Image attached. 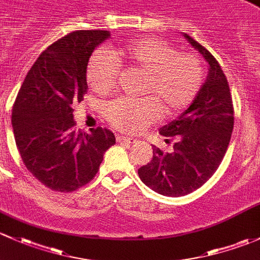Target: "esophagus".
I'll return each instance as SVG.
<instances>
[{
	"label": "esophagus",
	"instance_id": "obj_1",
	"mask_svg": "<svg viewBox=\"0 0 260 260\" xmlns=\"http://www.w3.org/2000/svg\"><path fill=\"white\" fill-rule=\"evenodd\" d=\"M116 141L119 144H125V145H133V144L138 143V140H136V139L125 138V136H117Z\"/></svg>",
	"mask_w": 260,
	"mask_h": 260
}]
</instances>
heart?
<instances>
[{
	"instance_id": "1",
	"label": "heart",
	"mask_w": 260,
	"mask_h": 260,
	"mask_svg": "<svg viewBox=\"0 0 260 260\" xmlns=\"http://www.w3.org/2000/svg\"><path fill=\"white\" fill-rule=\"evenodd\" d=\"M119 61L146 75L144 93L152 98L115 99L105 106V117L115 129L135 134L165 114H176L194 101L204 80L202 61L192 55H179L160 39L130 41L115 56L105 50L92 53L87 62L86 79L95 92L106 93L115 86L120 72Z\"/></svg>"
}]
</instances>
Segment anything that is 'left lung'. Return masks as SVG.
Masks as SVG:
<instances>
[{
    "label": "left lung",
    "mask_w": 260,
    "mask_h": 260,
    "mask_svg": "<svg viewBox=\"0 0 260 260\" xmlns=\"http://www.w3.org/2000/svg\"><path fill=\"white\" fill-rule=\"evenodd\" d=\"M186 41L204 57L208 76L190 106L160 127V135L175 139L171 152L152 148V159L138 170L141 181L165 197H183L211 178L228 149L233 125L232 95L226 77L214 56L195 40Z\"/></svg>",
    "instance_id": "1"
}]
</instances>
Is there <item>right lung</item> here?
Segmentation results:
<instances>
[{
    "label": "right lung",
    "instance_id": "right-lung-1",
    "mask_svg": "<svg viewBox=\"0 0 260 260\" xmlns=\"http://www.w3.org/2000/svg\"><path fill=\"white\" fill-rule=\"evenodd\" d=\"M109 37V31L80 30L53 42L27 72L12 108L11 122L23 164L55 191H74L89 183L115 144L108 129L77 130L72 114V104L80 103L87 90L90 56Z\"/></svg>",
    "mask_w": 260,
    "mask_h": 260
}]
</instances>
